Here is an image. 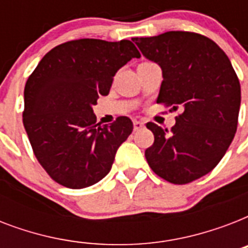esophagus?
<instances>
[{
	"mask_svg": "<svg viewBox=\"0 0 248 248\" xmlns=\"http://www.w3.org/2000/svg\"><path fill=\"white\" fill-rule=\"evenodd\" d=\"M144 127V122L143 121H134V130L135 131H138V130H140V128Z\"/></svg>",
	"mask_w": 248,
	"mask_h": 248,
	"instance_id": "34e87169",
	"label": "esophagus"
}]
</instances>
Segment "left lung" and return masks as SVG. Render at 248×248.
<instances>
[{
	"mask_svg": "<svg viewBox=\"0 0 248 248\" xmlns=\"http://www.w3.org/2000/svg\"><path fill=\"white\" fill-rule=\"evenodd\" d=\"M132 41L162 69L157 103L183 109L171 131L147 124L155 135L148 165L172 184L197 180L221 161L237 131L241 85L231 60L214 41L192 32Z\"/></svg>",
	"mask_w": 248,
	"mask_h": 248,
	"instance_id": "obj_1",
	"label": "left lung"
}]
</instances>
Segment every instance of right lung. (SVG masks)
I'll use <instances>...</instances> for the list:
<instances>
[{
  "instance_id": "obj_1",
  "label": "right lung",
  "mask_w": 248,
  "mask_h": 248,
  "mask_svg": "<svg viewBox=\"0 0 248 248\" xmlns=\"http://www.w3.org/2000/svg\"><path fill=\"white\" fill-rule=\"evenodd\" d=\"M132 58L140 54L131 41L82 38L50 50L29 76L23 124L34 155L56 183L82 189L110 171L134 124L118 117L100 126L93 107Z\"/></svg>"
}]
</instances>
